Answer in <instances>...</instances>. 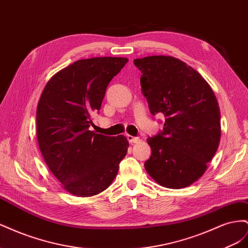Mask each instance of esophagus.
I'll use <instances>...</instances> for the list:
<instances>
[{"label": "esophagus", "instance_id": "1", "mask_svg": "<svg viewBox=\"0 0 248 248\" xmlns=\"http://www.w3.org/2000/svg\"><path fill=\"white\" fill-rule=\"evenodd\" d=\"M126 138H127V140H128L129 142H131V144H136V142H139V141H140V139H139V138L129 136V134H128V136H126Z\"/></svg>", "mask_w": 248, "mask_h": 248}]
</instances>
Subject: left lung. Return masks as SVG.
Segmentation results:
<instances>
[{"label":"left lung","mask_w":248,"mask_h":248,"mask_svg":"<svg viewBox=\"0 0 248 248\" xmlns=\"http://www.w3.org/2000/svg\"><path fill=\"white\" fill-rule=\"evenodd\" d=\"M140 87L153 116L163 115V129L148 138V174L161 186H189L207 170L220 140V110L213 90L201 74L179 59H136Z\"/></svg>","instance_id":"obj_1"}]
</instances>
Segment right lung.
<instances>
[{"label":"right lung","instance_id":"add662e5","mask_svg":"<svg viewBox=\"0 0 248 248\" xmlns=\"http://www.w3.org/2000/svg\"><path fill=\"white\" fill-rule=\"evenodd\" d=\"M126 58L78 60L52 77L37 107V140L48 169L78 197L106 190L118 174L129 142L90 130L112 78Z\"/></svg>","mask_w":248,"mask_h":248}]
</instances>
